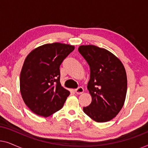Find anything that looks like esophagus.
I'll return each mask as SVG.
<instances>
[{"instance_id": "1", "label": "esophagus", "mask_w": 148, "mask_h": 148, "mask_svg": "<svg viewBox=\"0 0 148 148\" xmlns=\"http://www.w3.org/2000/svg\"><path fill=\"white\" fill-rule=\"evenodd\" d=\"M75 92L77 94H82L84 92V90L82 87H79V88L75 90Z\"/></svg>"}]
</instances>
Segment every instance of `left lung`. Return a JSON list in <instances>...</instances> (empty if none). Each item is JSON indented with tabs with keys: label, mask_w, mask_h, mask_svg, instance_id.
<instances>
[{
	"label": "left lung",
	"mask_w": 148,
	"mask_h": 148,
	"mask_svg": "<svg viewBox=\"0 0 148 148\" xmlns=\"http://www.w3.org/2000/svg\"><path fill=\"white\" fill-rule=\"evenodd\" d=\"M78 50L90 69L88 89L92 101L84 107V112L96 122L110 121L120 112L126 97L127 79L124 66L104 48L87 45L79 46Z\"/></svg>",
	"instance_id": "8db88e82"
}]
</instances>
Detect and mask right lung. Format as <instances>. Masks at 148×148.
<instances>
[{"instance_id":"right-lung-1","label":"right lung","mask_w":148,"mask_h":148,"mask_svg":"<svg viewBox=\"0 0 148 148\" xmlns=\"http://www.w3.org/2000/svg\"><path fill=\"white\" fill-rule=\"evenodd\" d=\"M74 48L57 42L46 44L26 57L20 74V90L34 113L48 116L62 108L70 92L60 83V65Z\"/></svg>"}]
</instances>
